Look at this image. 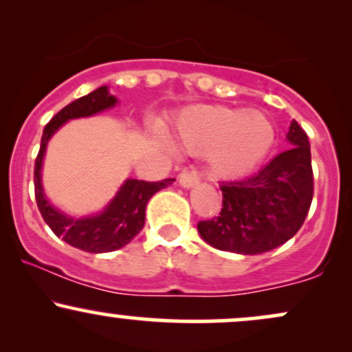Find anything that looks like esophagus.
<instances>
[{
	"mask_svg": "<svg viewBox=\"0 0 352 352\" xmlns=\"http://www.w3.org/2000/svg\"><path fill=\"white\" fill-rule=\"evenodd\" d=\"M199 180H200V177H199V172H197V170H184L179 175L180 185H182V187H185V188L193 187V185L199 184Z\"/></svg>",
	"mask_w": 352,
	"mask_h": 352,
	"instance_id": "obj_1",
	"label": "esophagus"
}]
</instances>
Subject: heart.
I'll return each instance as SVG.
<instances>
[{
	"mask_svg": "<svg viewBox=\"0 0 352 352\" xmlns=\"http://www.w3.org/2000/svg\"><path fill=\"white\" fill-rule=\"evenodd\" d=\"M274 125L260 111L199 106L177 122V139L185 151L208 152L213 172L238 177L265 159L274 144Z\"/></svg>",
	"mask_w": 352,
	"mask_h": 352,
	"instance_id": "obj_1",
	"label": "heart"
}]
</instances>
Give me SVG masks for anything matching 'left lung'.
Segmentation results:
<instances>
[{
  "instance_id": "8db88e82",
  "label": "left lung",
  "mask_w": 352,
  "mask_h": 352,
  "mask_svg": "<svg viewBox=\"0 0 352 352\" xmlns=\"http://www.w3.org/2000/svg\"><path fill=\"white\" fill-rule=\"evenodd\" d=\"M293 145L254 175L221 182L223 208L197 225L213 248L260 254L293 238L305 223L313 200V167L306 132L296 120L286 134Z\"/></svg>"
}]
</instances>
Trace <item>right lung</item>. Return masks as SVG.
I'll use <instances>...</instances> for the list:
<instances>
[{"instance_id": "add662e5", "label": "right lung", "mask_w": 352, "mask_h": 352, "mask_svg": "<svg viewBox=\"0 0 352 352\" xmlns=\"http://www.w3.org/2000/svg\"><path fill=\"white\" fill-rule=\"evenodd\" d=\"M117 99L109 94L107 86H102L84 98L76 99L60 109L44 127L41 137V147L34 162V195L39 212L56 236L63 238L66 243L74 248L89 253H106L122 248L134 238L145 223V207L153 193L170 185L175 179H165L160 182H145L127 179L116 193L111 204L104 212L92 217L72 218L56 210L46 199L41 184L43 157L46 145L56 131L67 120L78 117H89L106 109L114 107Z\"/></svg>"}]
</instances>
